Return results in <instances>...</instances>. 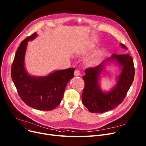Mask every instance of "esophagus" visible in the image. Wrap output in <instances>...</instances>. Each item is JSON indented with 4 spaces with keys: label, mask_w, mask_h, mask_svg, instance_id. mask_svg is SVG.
I'll use <instances>...</instances> for the list:
<instances>
[{
    "label": "esophagus",
    "mask_w": 146,
    "mask_h": 146,
    "mask_svg": "<svg viewBox=\"0 0 146 146\" xmlns=\"http://www.w3.org/2000/svg\"><path fill=\"white\" fill-rule=\"evenodd\" d=\"M80 71H79V70L76 69V70H75L74 74V76H79L80 75Z\"/></svg>",
    "instance_id": "obj_1"
}]
</instances>
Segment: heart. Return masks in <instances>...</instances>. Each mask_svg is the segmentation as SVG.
Masks as SVG:
<instances>
[{"label":"heart","mask_w":146,"mask_h":146,"mask_svg":"<svg viewBox=\"0 0 146 146\" xmlns=\"http://www.w3.org/2000/svg\"><path fill=\"white\" fill-rule=\"evenodd\" d=\"M99 58H100L99 55H97V56H94V57L93 58V59H92V62H97V61H98V60L99 59Z\"/></svg>","instance_id":"obj_1"}]
</instances>
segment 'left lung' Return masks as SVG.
Segmentation results:
<instances>
[{"label":"left lung","instance_id":"left-lung-1","mask_svg":"<svg viewBox=\"0 0 146 146\" xmlns=\"http://www.w3.org/2000/svg\"><path fill=\"white\" fill-rule=\"evenodd\" d=\"M121 46L127 48L123 44ZM111 60L117 61L122 66V70L116 86L108 93L103 92L98 84L105 61L98 66L85 70L86 74L83 76L84 87L82 96V102L91 113H102L115 108L124 100L134 80L135 69L133 58L130 54H114L106 61Z\"/></svg>","mask_w":146,"mask_h":146}]
</instances>
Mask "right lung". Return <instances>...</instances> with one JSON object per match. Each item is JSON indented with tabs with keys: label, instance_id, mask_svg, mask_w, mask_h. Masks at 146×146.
<instances>
[{
	"label": "right lung",
	"instance_id": "right-lung-1",
	"mask_svg": "<svg viewBox=\"0 0 146 146\" xmlns=\"http://www.w3.org/2000/svg\"><path fill=\"white\" fill-rule=\"evenodd\" d=\"M36 36L35 32L21 43L12 63L11 76L23 102L35 109L49 111L60 103L67 83L74 77L75 69L57 70L44 77L29 75L25 69V54L28 41Z\"/></svg>",
	"mask_w": 146,
	"mask_h": 146
}]
</instances>
